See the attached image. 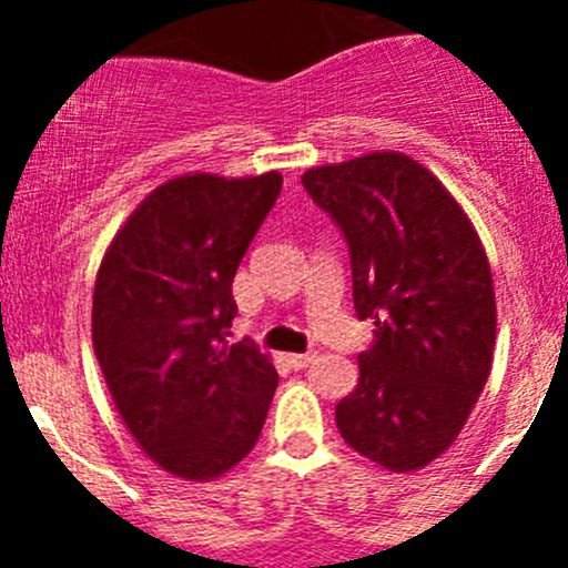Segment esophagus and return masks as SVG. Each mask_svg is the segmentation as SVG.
I'll return each instance as SVG.
<instances>
[{"instance_id": "esophagus-1", "label": "esophagus", "mask_w": 568, "mask_h": 568, "mask_svg": "<svg viewBox=\"0 0 568 568\" xmlns=\"http://www.w3.org/2000/svg\"><path fill=\"white\" fill-rule=\"evenodd\" d=\"M288 363H291V368H294V371H302V368H307V365H313V363H316V352H305V354H288Z\"/></svg>"}]
</instances>
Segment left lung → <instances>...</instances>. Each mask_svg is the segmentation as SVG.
Returning a JSON list of instances; mask_svg holds the SVG:
<instances>
[{"label": "left lung", "instance_id": "8db88e82", "mask_svg": "<svg viewBox=\"0 0 568 568\" xmlns=\"http://www.w3.org/2000/svg\"><path fill=\"white\" fill-rule=\"evenodd\" d=\"M302 186L341 227L354 311L376 324L357 387L335 406L341 437L390 473L426 467L489 379L497 307L484 244L437 175L404 153L313 168Z\"/></svg>", "mask_w": 568, "mask_h": 568}]
</instances>
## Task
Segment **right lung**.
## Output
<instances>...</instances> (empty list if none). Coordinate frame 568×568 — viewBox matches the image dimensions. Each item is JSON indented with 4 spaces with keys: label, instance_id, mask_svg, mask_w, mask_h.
Wrapping results in <instances>:
<instances>
[{
    "label": "right lung",
    "instance_id": "add662e5",
    "mask_svg": "<svg viewBox=\"0 0 568 568\" xmlns=\"http://www.w3.org/2000/svg\"><path fill=\"white\" fill-rule=\"evenodd\" d=\"M280 189V173L173 178L136 205L101 261V374L140 448L178 478H220L261 437L280 376L227 329L233 277Z\"/></svg>",
    "mask_w": 568,
    "mask_h": 568
}]
</instances>
